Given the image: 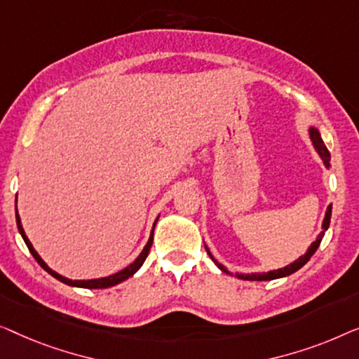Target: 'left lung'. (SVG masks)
<instances>
[{"label": "left lung", "instance_id": "left-lung-1", "mask_svg": "<svg viewBox=\"0 0 359 359\" xmlns=\"http://www.w3.org/2000/svg\"><path fill=\"white\" fill-rule=\"evenodd\" d=\"M309 135H311L312 143H314V148L317 149V153H319V156L322 158V161H324V164L327 165V168H329V165H330V153H329V149H327V146L324 144V141H322V136H320V133H319V131H317L316 128H311V130H309ZM330 218H332V205H329V208H327V213H325V218H324V224H322V232L319 234V237H317V241H316V242H312L311 247H309V250H307L306 254L302 255V257H299V259H297V260L294 262V264L287 265V266H285V269H280V270L266 271V273H252V275H239V273H237L236 276H237V278H241V280H249V281H265V280H276V278H283V276H287V275L294 273V271L299 270L301 266H304V265L307 264V262H309L311 257L316 254L317 247L320 245L322 237H324L327 228H329V224H330ZM206 252H208V255L211 257V260H213L215 264L218 265V269H219L221 271H224V273H228V275H234V273H231V271H229L228 269H226L224 265H221L219 262H216V260H215V257L210 254V250H208V249H206Z\"/></svg>", "mask_w": 359, "mask_h": 359}]
</instances>
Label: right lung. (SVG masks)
I'll use <instances>...</instances> for the list:
<instances>
[{"label":"right lung","mask_w":359,"mask_h":359,"mask_svg":"<svg viewBox=\"0 0 359 359\" xmlns=\"http://www.w3.org/2000/svg\"><path fill=\"white\" fill-rule=\"evenodd\" d=\"M16 201H18V198H16ZM156 221H158V219H156ZM156 221H154V226H156ZM16 223H18V229H19V232H21L24 242H26L29 252H30V254H32L34 259L37 260V264H39L40 266H42V269H43L45 271H48V273L52 275L53 278L60 280L62 283H65V285L78 286V287H88V290H99V287H110V286H115V285H118V283H122V281H125L127 278H130V276L133 275V273H136V271L140 270V266L144 264L146 257H148L149 250H151V245H153V232H151V237H149L148 244H146V247L143 249V252H141L138 259H136L131 265H128L125 270L118 271V273H115V275H110V276H107V278H97V280H74V281H73V280L65 278V276H62V275H58L57 271H53L52 269H48L47 264H45V262H43L42 259H40V255L37 254V252H35L32 244H30V241L27 239L26 232H24V229H22L21 218H19V215H18V206H16ZM153 231H154V228H153Z\"/></svg>","instance_id":"right-lung-1"}]
</instances>
